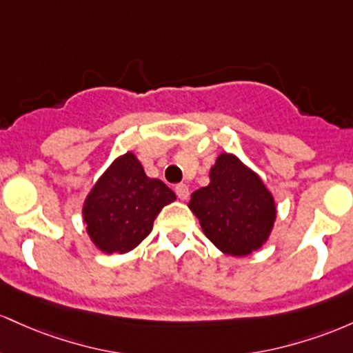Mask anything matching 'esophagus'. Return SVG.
Wrapping results in <instances>:
<instances>
[{"mask_svg": "<svg viewBox=\"0 0 353 353\" xmlns=\"http://www.w3.org/2000/svg\"><path fill=\"white\" fill-rule=\"evenodd\" d=\"M175 193H176V196L180 198V200H187L188 195H190L188 187H187V185H185V183L176 185V187H175Z\"/></svg>", "mask_w": 353, "mask_h": 353, "instance_id": "34e87169", "label": "esophagus"}]
</instances>
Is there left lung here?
<instances>
[{
  "label": "left lung",
  "mask_w": 353,
  "mask_h": 353,
  "mask_svg": "<svg viewBox=\"0 0 353 353\" xmlns=\"http://www.w3.org/2000/svg\"><path fill=\"white\" fill-rule=\"evenodd\" d=\"M188 208L207 239L230 256L260 250L276 220V203L259 173L233 153H220L210 183L192 193Z\"/></svg>",
  "instance_id": "8db88e82"
}]
</instances>
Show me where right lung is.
<instances>
[{"mask_svg":"<svg viewBox=\"0 0 353 353\" xmlns=\"http://www.w3.org/2000/svg\"><path fill=\"white\" fill-rule=\"evenodd\" d=\"M176 195L158 178L146 176L133 152L117 157L83 201L86 233L103 253H128L152 232L161 208Z\"/></svg>","mask_w":353,"mask_h":353,"instance_id":"obj_1","label":"right lung"}]
</instances>
